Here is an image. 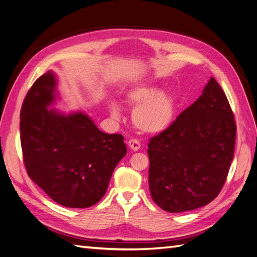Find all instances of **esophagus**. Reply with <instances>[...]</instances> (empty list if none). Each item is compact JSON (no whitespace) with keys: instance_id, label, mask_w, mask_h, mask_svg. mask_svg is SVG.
<instances>
[{"instance_id":"esophagus-1","label":"esophagus","mask_w":257,"mask_h":257,"mask_svg":"<svg viewBox=\"0 0 257 257\" xmlns=\"http://www.w3.org/2000/svg\"><path fill=\"white\" fill-rule=\"evenodd\" d=\"M128 146L133 151H138L140 149V142L137 139H130L128 141Z\"/></svg>"}]
</instances>
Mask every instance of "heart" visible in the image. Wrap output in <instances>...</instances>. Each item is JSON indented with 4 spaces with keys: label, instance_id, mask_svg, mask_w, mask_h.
I'll return each instance as SVG.
<instances>
[{
    "label": "heart",
    "instance_id": "1",
    "mask_svg": "<svg viewBox=\"0 0 257 257\" xmlns=\"http://www.w3.org/2000/svg\"><path fill=\"white\" fill-rule=\"evenodd\" d=\"M126 101L136 107L133 122L143 134L156 135L168 129L174 119L176 101L170 92L154 83H140L126 92ZM110 112L115 118L120 117V106L112 100Z\"/></svg>",
    "mask_w": 257,
    "mask_h": 257
}]
</instances>
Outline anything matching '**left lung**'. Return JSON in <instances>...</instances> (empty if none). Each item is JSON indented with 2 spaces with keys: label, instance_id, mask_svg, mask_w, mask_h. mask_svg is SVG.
I'll list each match as a JSON object with an SVG mask.
<instances>
[{
  "label": "left lung",
  "instance_id": "8db88e82",
  "mask_svg": "<svg viewBox=\"0 0 257 257\" xmlns=\"http://www.w3.org/2000/svg\"><path fill=\"white\" fill-rule=\"evenodd\" d=\"M235 133L228 98L210 77L198 99L149 142V187L154 202L176 213L216 198L233 160Z\"/></svg>",
  "mask_w": 257,
  "mask_h": 257
}]
</instances>
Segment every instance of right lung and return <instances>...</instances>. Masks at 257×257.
Listing matches in <instances>:
<instances>
[{
    "instance_id": "1",
    "label": "right lung",
    "mask_w": 257,
    "mask_h": 257,
    "mask_svg": "<svg viewBox=\"0 0 257 257\" xmlns=\"http://www.w3.org/2000/svg\"><path fill=\"white\" fill-rule=\"evenodd\" d=\"M58 98L57 76L41 75L21 110V145L28 176L57 204L87 208L106 193L127 153L121 135L100 131L82 111L49 109Z\"/></svg>"
}]
</instances>
